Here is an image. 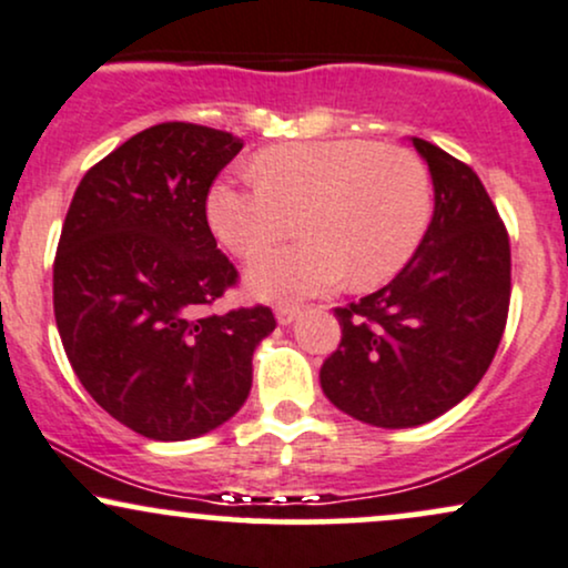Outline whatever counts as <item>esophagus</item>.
<instances>
[{
    "mask_svg": "<svg viewBox=\"0 0 568 568\" xmlns=\"http://www.w3.org/2000/svg\"><path fill=\"white\" fill-rule=\"evenodd\" d=\"M298 315H302V310H298V306H293V304H280L275 310V317H277L280 325H291Z\"/></svg>",
    "mask_w": 568,
    "mask_h": 568,
    "instance_id": "1",
    "label": "esophagus"
}]
</instances>
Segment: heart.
Segmentation results:
<instances>
[{
	"label": "heart",
	"instance_id": "heart-1",
	"mask_svg": "<svg viewBox=\"0 0 568 568\" xmlns=\"http://www.w3.org/2000/svg\"><path fill=\"white\" fill-rule=\"evenodd\" d=\"M256 175L219 181L207 192V224L237 256L291 232L296 245L272 247L247 264L251 293L275 302L315 296L344 277L357 288L395 277L425 237L433 184L419 154L368 139L304 141L266 149Z\"/></svg>",
	"mask_w": 568,
	"mask_h": 568
}]
</instances>
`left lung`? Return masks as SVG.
Returning a JSON list of instances; mask_svg holds the SVG:
<instances>
[{
    "instance_id": "obj_1",
    "label": "left lung",
    "mask_w": 568,
    "mask_h": 568,
    "mask_svg": "<svg viewBox=\"0 0 568 568\" xmlns=\"http://www.w3.org/2000/svg\"><path fill=\"white\" fill-rule=\"evenodd\" d=\"M433 175L435 211L393 283L338 306L342 342L321 387L338 410L374 427H419L484 379L510 306V237L465 162L410 139Z\"/></svg>"
}]
</instances>
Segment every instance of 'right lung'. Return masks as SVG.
Segmentation results:
<instances>
[{
  "label": "right lung",
  "mask_w": 568,
  "mask_h": 568,
  "mask_svg": "<svg viewBox=\"0 0 568 568\" xmlns=\"http://www.w3.org/2000/svg\"><path fill=\"white\" fill-rule=\"evenodd\" d=\"M243 141L162 122L84 173L53 264L58 334L77 379L116 422L152 440H189L237 414L270 306L205 315L237 283L205 200Z\"/></svg>",
  "instance_id": "right-lung-1"
}]
</instances>
